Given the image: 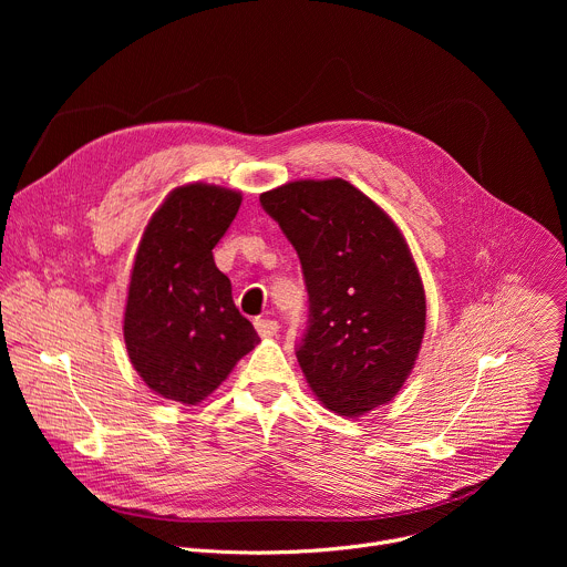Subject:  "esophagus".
Wrapping results in <instances>:
<instances>
[{"label": "esophagus", "instance_id": "1", "mask_svg": "<svg viewBox=\"0 0 567 567\" xmlns=\"http://www.w3.org/2000/svg\"><path fill=\"white\" fill-rule=\"evenodd\" d=\"M256 330L262 339H271L278 334L280 326H278V320H271V318H256Z\"/></svg>", "mask_w": 567, "mask_h": 567}]
</instances>
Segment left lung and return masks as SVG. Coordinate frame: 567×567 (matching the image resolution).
<instances>
[{"label":"left lung","instance_id":"8db88e82","mask_svg":"<svg viewBox=\"0 0 567 567\" xmlns=\"http://www.w3.org/2000/svg\"><path fill=\"white\" fill-rule=\"evenodd\" d=\"M293 245L309 296L296 350L322 406L359 417L409 379L426 330L420 271L396 224L346 179H300L260 195Z\"/></svg>","mask_w":567,"mask_h":567}]
</instances>
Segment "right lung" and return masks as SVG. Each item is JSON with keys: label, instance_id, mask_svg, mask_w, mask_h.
Here are the masks:
<instances>
[{"label": "right lung", "instance_id": "add662e5", "mask_svg": "<svg viewBox=\"0 0 567 567\" xmlns=\"http://www.w3.org/2000/svg\"><path fill=\"white\" fill-rule=\"evenodd\" d=\"M241 204L210 184L175 188L147 221L134 258L123 337L150 390L195 406L258 343L213 249Z\"/></svg>", "mask_w": 567, "mask_h": 567}]
</instances>
